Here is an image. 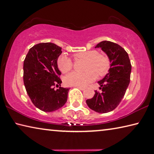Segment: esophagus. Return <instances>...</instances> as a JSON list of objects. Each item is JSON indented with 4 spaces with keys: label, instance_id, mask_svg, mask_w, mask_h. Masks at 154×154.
<instances>
[{
    "label": "esophagus",
    "instance_id": "obj_1",
    "mask_svg": "<svg viewBox=\"0 0 154 154\" xmlns=\"http://www.w3.org/2000/svg\"><path fill=\"white\" fill-rule=\"evenodd\" d=\"M77 88H79V90H85V88H84V87H82V86H76Z\"/></svg>",
    "mask_w": 154,
    "mask_h": 154
}]
</instances>
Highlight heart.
Here are the masks:
<instances>
[{
    "label": "heart",
    "instance_id": "1",
    "mask_svg": "<svg viewBox=\"0 0 154 154\" xmlns=\"http://www.w3.org/2000/svg\"><path fill=\"white\" fill-rule=\"evenodd\" d=\"M76 59L86 60L84 73L72 72L64 77V82L70 86H86L97 78V74L100 77L104 76L109 69V60L106 55L99 54L96 50L84 51L74 55ZM57 66L61 72L66 73L72 68V62L68 56L60 55L57 59Z\"/></svg>",
    "mask_w": 154,
    "mask_h": 154
}]
</instances>
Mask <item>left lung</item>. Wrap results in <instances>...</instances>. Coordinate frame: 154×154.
<instances>
[{"mask_svg":"<svg viewBox=\"0 0 154 154\" xmlns=\"http://www.w3.org/2000/svg\"><path fill=\"white\" fill-rule=\"evenodd\" d=\"M95 48H101L108 57L110 68L98 82L101 92L95 90L92 99H87L89 108L99 113H107L120 103L130 82L131 62L128 53L116 43L102 41Z\"/></svg>","mask_w":154,"mask_h":154,"instance_id":"8db88e82","label":"left lung"}]
</instances>
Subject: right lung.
<instances>
[{"instance_id":"right-lung-1","label":"right lung","mask_w":154,"mask_h":154,"mask_svg":"<svg viewBox=\"0 0 154 154\" xmlns=\"http://www.w3.org/2000/svg\"><path fill=\"white\" fill-rule=\"evenodd\" d=\"M62 48L54 43H40L29 49L24 61L23 80L32 103L40 110L51 112L66 103L69 88L59 87L62 81L57 59Z\"/></svg>"}]
</instances>
